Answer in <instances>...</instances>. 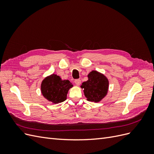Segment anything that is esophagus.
Segmentation results:
<instances>
[{
  "label": "esophagus",
  "instance_id": "esophagus-1",
  "mask_svg": "<svg viewBox=\"0 0 154 154\" xmlns=\"http://www.w3.org/2000/svg\"><path fill=\"white\" fill-rule=\"evenodd\" d=\"M74 83H76V85L79 86V85H80L81 84V80H79V79H78V80H76L75 81H74Z\"/></svg>",
  "mask_w": 154,
  "mask_h": 154
}]
</instances>
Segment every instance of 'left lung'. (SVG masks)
I'll return each mask as SVG.
<instances>
[{
	"label": "left lung",
	"mask_w": 154,
	"mask_h": 154,
	"mask_svg": "<svg viewBox=\"0 0 154 154\" xmlns=\"http://www.w3.org/2000/svg\"><path fill=\"white\" fill-rule=\"evenodd\" d=\"M88 80L80 86L88 101L97 103L106 96L109 91V82L103 74L92 71L88 74Z\"/></svg>",
	"instance_id": "8db88e82"
}]
</instances>
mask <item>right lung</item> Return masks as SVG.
<instances>
[{
	"label": "right lung",
	"mask_w": 154,
	"mask_h": 154,
	"mask_svg": "<svg viewBox=\"0 0 154 154\" xmlns=\"http://www.w3.org/2000/svg\"><path fill=\"white\" fill-rule=\"evenodd\" d=\"M73 85L68 80L62 78L55 74L45 77L41 83V92L45 98L54 104L62 103L67 99L69 90Z\"/></svg>",
	"instance_id": "add662e5"
}]
</instances>
